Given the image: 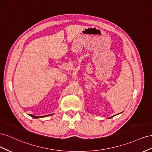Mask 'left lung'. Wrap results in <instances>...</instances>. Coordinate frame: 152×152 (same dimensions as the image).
<instances>
[{
    "mask_svg": "<svg viewBox=\"0 0 152 152\" xmlns=\"http://www.w3.org/2000/svg\"><path fill=\"white\" fill-rule=\"evenodd\" d=\"M112 117H110V118H112Z\"/></svg>",
    "mask_w": 152,
    "mask_h": 152,
    "instance_id": "obj_1",
    "label": "left lung"
}]
</instances>
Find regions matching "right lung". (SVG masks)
Segmentation results:
<instances>
[{"label": "right lung", "mask_w": 152, "mask_h": 152, "mask_svg": "<svg viewBox=\"0 0 152 152\" xmlns=\"http://www.w3.org/2000/svg\"><path fill=\"white\" fill-rule=\"evenodd\" d=\"M52 114H50V115H45V117H47V116H49V115H51ZM30 115L31 116V117H32L33 118H42V117H44V116H41V117H37V116H35V115Z\"/></svg>", "instance_id": "1"}]
</instances>
